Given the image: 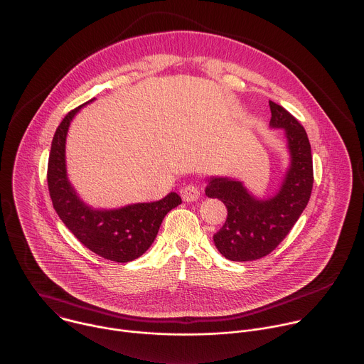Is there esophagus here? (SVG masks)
<instances>
[{
	"label": "esophagus",
	"instance_id": "esophagus-1",
	"mask_svg": "<svg viewBox=\"0 0 364 364\" xmlns=\"http://www.w3.org/2000/svg\"><path fill=\"white\" fill-rule=\"evenodd\" d=\"M181 197H183L184 201H188V203L196 201L200 197V190H198V187L196 184H187L181 190Z\"/></svg>",
	"mask_w": 364,
	"mask_h": 364
}]
</instances>
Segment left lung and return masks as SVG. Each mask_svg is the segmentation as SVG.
<instances>
[{
    "mask_svg": "<svg viewBox=\"0 0 364 364\" xmlns=\"http://www.w3.org/2000/svg\"><path fill=\"white\" fill-rule=\"evenodd\" d=\"M270 127L284 130L290 164L277 193L257 197L243 181L211 176L205 196L227 207L224 225L213 235L217 250L231 262H253L270 255L293 228L313 188V159L307 133L282 105L269 101Z\"/></svg>",
    "mask_w": 364,
    "mask_h": 364,
    "instance_id": "8db88e82",
    "label": "left lung"
}]
</instances>
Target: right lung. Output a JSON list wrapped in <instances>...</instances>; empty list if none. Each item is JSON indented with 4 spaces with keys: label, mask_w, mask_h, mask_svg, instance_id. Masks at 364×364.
Returning a JSON list of instances; mask_svg holds the SVG:
<instances>
[{
    "label": "right lung",
    "mask_w": 364,
    "mask_h": 364,
    "mask_svg": "<svg viewBox=\"0 0 364 364\" xmlns=\"http://www.w3.org/2000/svg\"><path fill=\"white\" fill-rule=\"evenodd\" d=\"M94 100L70 111L58 126L48 159V190L58 217L87 249L102 259L129 263L150 249L163 218L181 204V197L171 191L159 201L109 210L94 208L80 198L67 176L65 140L75 114Z\"/></svg>",
    "instance_id": "obj_1"
}]
</instances>
